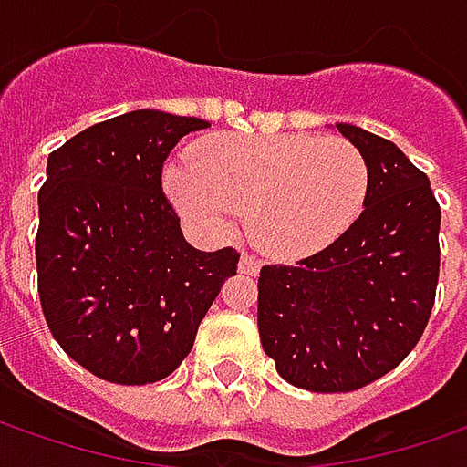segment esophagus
I'll return each mask as SVG.
<instances>
[{"mask_svg":"<svg viewBox=\"0 0 467 467\" xmlns=\"http://www.w3.org/2000/svg\"><path fill=\"white\" fill-rule=\"evenodd\" d=\"M258 269H261V261L255 258L254 254H243L240 255V274H258Z\"/></svg>","mask_w":467,"mask_h":467,"instance_id":"esophagus-1","label":"esophagus"}]
</instances>
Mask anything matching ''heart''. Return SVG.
<instances>
[{"instance_id":"heart-1","label":"heart","mask_w":467,"mask_h":467,"mask_svg":"<svg viewBox=\"0 0 467 467\" xmlns=\"http://www.w3.org/2000/svg\"><path fill=\"white\" fill-rule=\"evenodd\" d=\"M167 188L198 224L224 233L234 213H248L266 254L297 258L329 245L358 219L368 170L342 138L234 135L203 143L195 161H174Z\"/></svg>"}]
</instances>
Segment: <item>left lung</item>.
<instances>
[{
	"mask_svg": "<svg viewBox=\"0 0 467 467\" xmlns=\"http://www.w3.org/2000/svg\"><path fill=\"white\" fill-rule=\"evenodd\" d=\"M368 170L363 212L324 251L266 264L258 335L279 376L308 392H355L418 345L439 285V224L429 177L392 140L337 125Z\"/></svg>",
	"mask_w": 467,
	"mask_h": 467,
	"instance_id": "1",
	"label": "left lung"
}]
</instances>
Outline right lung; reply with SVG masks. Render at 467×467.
<instances>
[{
  "mask_svg": "<svg viewBox=\"0 0 467 467\" xmlns=\"http://www.w3.org/2000/svg\"><path fill=\"white\" fill-rule=\"evenodd\" d=\"M198 117L138 109L51 151L38 191L36 272L51 337L93 376L153 384L193 348L240 254L195 251L161 191L167 156Z\"/></svg>",
  "mask_w": 467,
  "mask_h": 467,
  "instance_id": "right-lung-1",
  "label": "right lung"
}]
</instances>
